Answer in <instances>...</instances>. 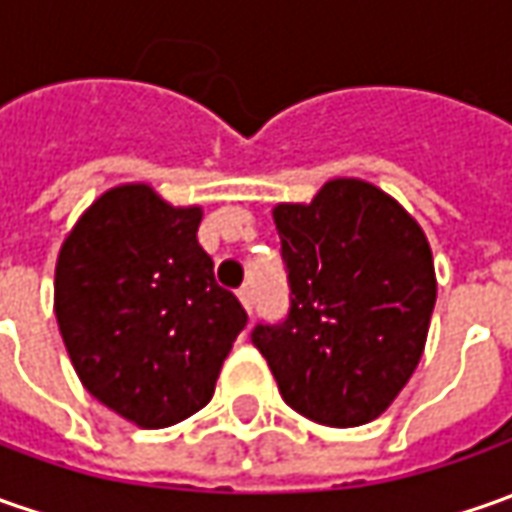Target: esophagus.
<instances>
[{
    "label": "esophagus",
    "mask_w": 512,
    "mask_h": 512,
    "mask_svg": "<svg viewBox=\"0 0 512 512\" xmlns=\"http://www.w3.org/2000/svg\"><path fill=\"white\" fill-rule=\"evenodd\" d=\"M238 297H240V303L246 306V311H252V289H249V286H240Z\"/></svg>",
    "instance_id": "obj_1"
}]
</instances>
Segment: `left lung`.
Masks as SVG:
<instances>
[{
	"instance_id": "left-lung-1",
	"label": "left lung",
	"mask_w": 512,
	"mask_h": 512,
	"mask_svg": "<svg viewBox=\"0 0 512 512\" xmlns=\"http://www.w3.org/2000/svg\"><path fill=\"white\" fill-rule=\"evenodd\" d=\"M289 314L257 323L286 405L331 428L377 419L419 365L436 274L419 223L382 189L337 178L274 206Z\"/></svg>"
}]
</instances>
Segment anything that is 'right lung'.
Wrapping results in <instances>:
<instances>
[{"label":"right lung","instance_id":"obj_1","mask_svg":"<svg viewBox=\"0 0 512 512\" xmlns=\"http://www.w3.org/2000/svg\"><path fill=\"white\" fill-rule=\"evenodd\" d=\"M201 209L150 186L104 192L56 263V320L81 385L141 428L175 425L215 394L246 309L198 243Z\"/></svg>","mask_w":512,"mask_h":512}]
</instances>
